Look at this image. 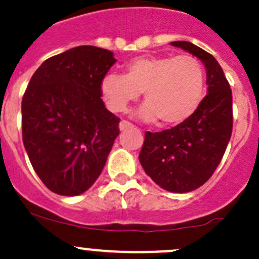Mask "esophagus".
I'll return each mask as SVG.
<instances>
[{"instance_id":"obj_1","label":"esophagus","mask_w":259,"mask_h":259,"mask_svg":"<svg viewBox=\"0 0 259 259\" xmlns=\"http://www.w3.org/2000/svg\"><path fill=\"white\" fill-rule=\"evenodd\" d=\"M131 127H132V124H131L130 122H127V121L119 122V130L121 131H126L127 128H131Z\"/></svg>"}]
</instances>
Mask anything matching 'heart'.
I'll list each match as a JSON object with an SVG mask.
<instances>
[{"instance_id":"heart-1","label":"heart","mask_w":259,"mask_h":259,"mask_svg":"<svg viewBox=\"0 0 259 259\" xmlns=\"http://www.w3.org/2000/svg\"><path fill=\"white\" fill-rule=\"evenodd\" d=\"M204 84V68L194 56H138L124 65L123 76L107 74L101 93L109 111L121 113L143 92L146 103L138 116L172 127L184 123L198 109Z\"/></svg>"}]
</instances>
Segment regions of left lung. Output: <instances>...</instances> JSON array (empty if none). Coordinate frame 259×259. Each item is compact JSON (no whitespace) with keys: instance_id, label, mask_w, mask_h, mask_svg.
<instances>
[{"instance_id":"left-lung-1","label":"left lung","mask_w":259,"mask_h":259,"mask_svg":"<svg viewBox=\"0 0 259 259\" xmlns=\"http://www.w3.org/2000/svg\"><path fill=\"white\" fill-rule=\"evenodd\" d=\"M171 45L193 54L206 70L208 94L184 123L161 132H146L140 162L160 188L189 193L200 188L222 161L232 136V89L211 54L189 41Z\"/></svg>"}]
</instances>
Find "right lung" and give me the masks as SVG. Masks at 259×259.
<instances>
[{
    "label": "right lung",
    "instance_id": "1",
    "mask_svg": "<svg viewBox=\"0 0 259 259\" xmlns=\"http://www.w3.org/2000/svg\"><path fill=\"white\" fill-rule=\"evenodd\" d=\"M113 53L83 45L46 59L21 104L22 141L44 185L64 196L80 195L101 175L119 118L102 101L101 83Z\"/></svg>",
    "mask_w": 259,
    "mask_h": 259
}]
</instances>
